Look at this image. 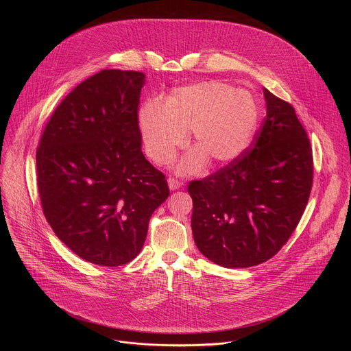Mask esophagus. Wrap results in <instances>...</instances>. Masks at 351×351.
Masks as SVG:
<instances>
[{
  "label": "esophagus",
  "instance_id": "1",
  "mask_svg": "<svg viewBox=\"0 0 351 351\" xmlns=\"http://www.w3.org/2000/svg\"><path fill=\"white\" fill-rule=\"evenodd\" d=\"M168 186H169L171 190H178V189H180L182 182L178 180V179H175V178H169V179H168Z\"/></svg>",
  "mask_w": 351,
  "mask_h": 351
}]
</instances>
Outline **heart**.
I'll return each mask as SVG.
<instances>
[{"instance_id": "1", "label": "heart", "mask_w": 351, "mask_h": 351, "mask_svg": "<svg viewBox=\"0 0 351 351\" xmlns=\"http://www.w3.org/2000/svg\"><path fill=\"white\" fill-rule=\"evenodd\" d=\"M257 125L254 95L218 80L173 88L165 104L149 99L138 112L145 153L156 164L169 162L191 130L194 152L179 164L180 172H194L204 161L211 167L234 161L252 143Z\"/></svg>"}]
</instances>
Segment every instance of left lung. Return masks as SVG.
Masks as SVG:
<instances>
[{"label":"left lung","mask_w":351,"mask_h":351,"mask_svg":"<svg viewBox=\"0 0 351 351\" xmlns=\"http://www.w3.org/2000/svg\"><path fill=\"white\" fill-rule=\"evenodd\" d=\"M267 117L253 148L203 180H191V229L203 256L248 268L286 244L308 203L313 148L294 108L264 88Z\"/></svg>","instance_id":"1"}]
</instances>
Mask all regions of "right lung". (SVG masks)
<instances>
[{
	"label": "right lung",
	"instance_id": "1",
	"mask_svg": "<svg viewBox=\"0 0 351 351\" xmlns=\"http://www.w3.org/2000/svg\"><path fill=\"white\" fill-rule=\"evenodd\" d=\"M145 76L104 69L77 84L54 111L36 153L47 222L72 252L119 267L143 248L153 213L169 195L165 175L141 152Z\"/></svg>",
	"mask_w": 351,
	"mask_h": 351
}]
</instances>
